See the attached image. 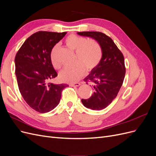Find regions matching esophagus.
Returning <instances> with one entry per match:
<instances>
[{
    "mask_svg": "<svg viewBox=\"0 0 156 156\" xmlns=\"http://www.w3.org/2000/svg\"><path fill=\"white\" fill-rule=\"evenodd\" d=\"M80 85H81V83H74L69 84L70 87H79Z\"/></svg>",
    "mask_w": 156,
    "mask_h": 156,
    "instance_id": "obj_1",
    "label": "esophagus"
}]
</instances>
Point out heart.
I'll use <instances>...</instances> for the list:
<instances>
[{
    "label": "heart",
    "mask_w": 156,
    "mask_h": 156,
    "mask_svg": "<svg viewBox=\"0 0 156 156\" xmlns=\"http://www.w3.org/2000/svg\"><path fill=\"white\" fill-rule=\"evenodd\" d=\"M65 44L68 48L75 51V60L76 62L65 67L59 73L58 77L62 82L72 83L78 81L82 77L84 71L88 72L95 69L102 58L101 46L95 40L75 34H70L65 39ZM58 45H55L51 50L50 60L53 68L59 69L60 64L55 58Z\"/></svg>",
    "instance_id": "heart-1"
}]
</instances>
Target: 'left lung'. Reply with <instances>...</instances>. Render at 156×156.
Returning a JSON list of instances; mask_svg holds the SVG:
<instances>
[{"label":"left lung","instance_id":"8db88e82","mask_svg":"<svg viewBox=\"0 0 156 156\" xmlns=\"http://www.w3.org/2000/svg\"><path fill=\"white\" fill-rule=\"evenodd\" d=\"M90 37L101 46L102 58L98 66L84 79L94 83L92 96L81 101L84 107L100 111L106 108L117 96L126 74L124 57L110 37L100 32H77Z\"/></svg>","mask_w":156,"mask_h":156}]
</instances>
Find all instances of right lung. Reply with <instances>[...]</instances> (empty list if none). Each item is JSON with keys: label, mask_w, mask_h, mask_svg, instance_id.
Masks as SVG:
<instances>
[{"label": "right lung", "mask_w": 156, "mask_h": 156, "mask_svg": "<svg viewBox=\"0 0 156 156\" xmlns=\"http://www.w3.org/2000/svg\"><path fill=\"white\" fill-rule=\"evenodd\" d=\"M67 32L39 31L25 40L16 55V75L21 96L32 108L48 112L57 106L66 84L50 82L57 76L50 55Z\"/></svg>", "instance_id": "obj_1"}]
</instances>
